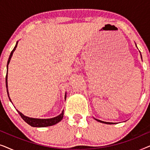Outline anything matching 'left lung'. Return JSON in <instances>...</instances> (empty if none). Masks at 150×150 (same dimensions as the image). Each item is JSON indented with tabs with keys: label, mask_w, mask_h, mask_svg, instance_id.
<instances>
[{
	"label": "left lung",
	"mask_w": 150,
	"mask_h": 150,
	"mask_svg": "<svg viewBox=\"0 0 150 150\" xmlns=\"http://www.w3.org/2000/svg\"><path fill=\"white\" fill-rule=\"evenodd\" d=\"M136 46H137V45H136ZM141 59H142V57H141ZM95 120H96V121H98V122H99L103 123V124H115V123H112V122H103V121H101V120H97V119H95Z\"/></svg>",
	"instance_id": "1"
}]
</instances>
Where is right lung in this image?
I'll list each match as a JSON object with an SVG mask.
<instances>
[{
  "label": "right lung",
  "instance_id": "obj_1",
  "mask_svg": "<svg viewBox=\"0 0 150 150\" xmlns=\"http://www.w3.org/2000/svg\"><path fill=\"white\" fill-rule=\"evenodd\" d=\"M18 42H16V44L14 48L13 49V50L11 51V54L9 55V59H8L7 61V74H6V87H7V95L8 97H9V99L10 101L11 102V99H10L9 96V91H8V89H7V72H8V65L10 62V60H11V58L13 55V53L14 51H15L16 47H17L18 45ZM65 99H66V93H65ZM17 111L18 112V113L20 114V115L21 116V117L23 119V120L24 122H26L28 124H29L30 126H31L33 127H47V126H53V125L57 124V123H59V122H61V120H62L63 117V112L64 110H63L62 112L59 115L53 118H50V119H36V118H31V117H26L25 115H24L22 112H20V111H18L17 110Z\"/></svg>",
  "mask_w": 150,
  "mask_h": 150
}]
</instances>
